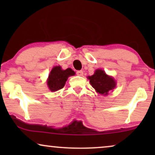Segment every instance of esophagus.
Masks as SVG:
<instances>
[{"label": "esophagus", "mask_w": 155, "mask_h": 155, "mask_svg": "<svg viewBox=\"0 0 155 155\" xmlns=\"http://www.w3.org/2000/svg\"><path fill=\"white\" fill-rule=\"evenodd\" d=\"M76 74L79 76H82V75H83V72H82V71H78L77 72H76Z\"/></svg>", "instance_id": "esophagus-1"}]
</instances>
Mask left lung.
<instances>
[{
    "label": "left lung",
    "mask_w": 155,
    "mask_h": 155,
    "mask_svg": "<svg viewBox=\"0 0 155 155\" xmlns=\"http://www.w3.org/2000/svg\"><path fill=\"white\" fill-rule=\"evenodd\" d=\"M88 79L93 88L99 94L107 95L109 91L116 87V82L113 78L107 75L102 70H97L94 74L89 76Z\"/></svg>",
    "instance_id": "8db88e82"
}]
</instances>
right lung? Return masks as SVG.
<instances>
[{
  "instance_id": "1",
  "label": "right lung",
  "mask_w": 155,
  "mask_h": 155,
  "mask_svg": "<svg viewBox=\"0 0 155 155\" xmlns=\"http://www.w3.org/2000/svg\"><path fill=\"white\" fill-rule=\"evenodd\" d=\"M74 75L75 72L71 68L62 70L61 66L54 67L48 75L47 82L48 88L52 92L61 90L65 86L68 78Z\"/></svg>"
}]
</instances>
